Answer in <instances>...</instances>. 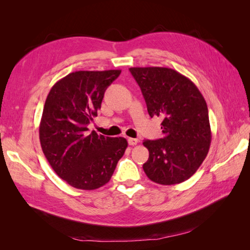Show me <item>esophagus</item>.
<instances>
[{"label": "esophagus", "instance_id": "1", "mask_svg": "<svg viewBox=\"0 0 250 250\" xmlns=\"http://www.w3.org/2000/svg\"><path fill=\"white\" fill-rule=\"evenodd\" d=\"M128 142H129V145H131V146H135L137 143H139V140H136V139H129L128 140Z\"/></svg>", "mask_w": 250, "mask_h": 250}]
</instances>
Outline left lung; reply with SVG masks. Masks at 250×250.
Segmentation results:
<instances>
[{
    "label": "left lung",
    "mask_w": 250,
    "mask_h": 250,
    "mask_svg": "<svg viewBox=\"0 0 250 250\" xmlns=\"http://www.w3.org/2000/svg\"><path fill=\"white\" fill-rule=\"evenodd\" d=\"M151 117H162L160 140L143 143L149 158L143 168L160 185H175L198 171L209 150L211 131L203 95L188 77L168 67H131Z\"/></svg>",
    "instance_id": "8db88e82"
}]
</instances>
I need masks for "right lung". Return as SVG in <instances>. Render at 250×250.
<instances>
[{
  "label": "right lung",
  "mask_w": 250,
  "mask_h": 250,
  "mask_svg": "<svg viewBox=\"0 0 250 250\" xmlns=\"http://www.w3.org/2000/svg\"><path fill=\"white\" fill-rule=\"evenodd\" d=\"M120 70L77 71L58 81L47 95L40 142L52 169L74 188L94 190L109 182L128 147L125 137L90 133L106 88Z\"/></svg>",
  "instance_id": "add662e5"
}]
</instances>
